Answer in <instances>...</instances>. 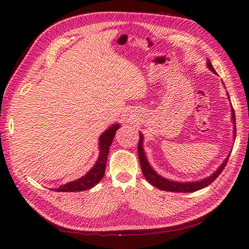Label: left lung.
I'll return each mask as SVG.
<instances>
[{"mask_svg":"<svg viewBox=\"0 0 249 249\" xmlns=\"http://www.w3.org/2000/svg\"><path fill=\"white\" fill-rule=\"evenodd\" d=\"M207 66L208 69H210V71H212L213 72L216 73L215 70L213 69L212 63L210 62V60H208L207 62ZM229 95V93H228ZM230 97V96H229ZM231 120L233 123V134H235L236 137V116H235V112H233V109L231 108ZM138 156H139V161H140V165H141V169L143 172V176L145 177L146 180L148 183L152 184L153 186H155L156 188L163 191H170V192H182V193H191V192H195L197 190L202 189L207 186H209L210 184H212L214 180L218 178V176L220 175L221 171L224 169L225 165H227L230 155L227 157V159L223 161V163L220 165V167L218 168L212 176H210L209 178H206L205 179L198 180V182H189V183H179V182H175V180H170L165 178L163 177H161L150 166L146 157H145V153L143 150V135L140 133V137H139V143H138Z\"/></svg>","mask_w":249,"mask_h":249,"instance_id":"8db88e82","label":"left lung"}]
</instances>
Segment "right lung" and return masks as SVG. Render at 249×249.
Here are the masks:
<instances>
[{
    "mask_svg": "<svg viewBox=\"0 0 249 249\" xmlns=\"http://www.w3.org/2000/svg\"><path fill=\"white\" fill-rule=\"evenodd\" d=\"M120 124H115L111 125L107 131H105L100 136V156L99 159L95 162L94 166L90 169L84 177L78 179H74L72 182L60 186L57 189H52L57 192H79L85 191L89 188H92L96 184L100 183V180L105 176V169L108 159V154L112 141L114 139L115 133L119 129Z\"/></svg>",
    "mask_w": 249,
    "mask_h": 249,
    "instance_id": "1",
    "label": "right lung"
}]
</instances>
